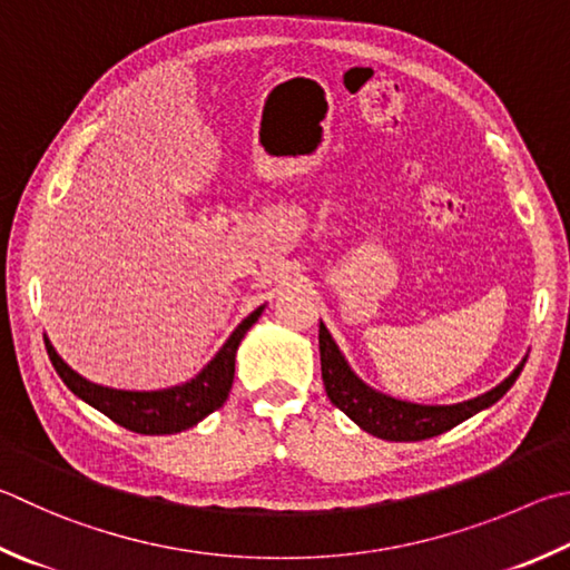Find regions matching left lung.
Returning <instances> with one entry per match:
<instances>
[{
	"label": "left lung",
	"instance_id": "left-lung-1",
	"mask_svg": "<svg viewBox=\"0 0 570 570\" xmlns=\"http://www.w3.org/2000/svg\"><path fill=\"white\" fill-rule=\"evenodd\" d=\"M318 351L321 379H324L326 396L331 403L344 411L358 429L386 441H423L439 436L443 431H451L461 421L471 419L473 413L493 406L515 384L525 364L523 358L509 379H503L499 386L481 393V396L449 403V406H426V403L393 399L389 393H381L371 389L366 381H361L338 351L336 341L331 338L324 321L318 324Z\"/></svg>",
	"mask_w": 570,
	"mask_h": 570
}]
</instances>
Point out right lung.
Masks as SVG:
<instances>
[{"mask_svg":"<svg viewBox=\"0 0 570 570\" xmlns=\"http://www.w3.org/2000/svg\"><path fill=\"white\" fill-rule=\"evenodd\" d=\"M262 312L264 306H258L256 312L246 316L232 331L226 344L216 351V356L191 381L159 391H124L91 384V381L79 376L75 368L65 364V358L57 354L47 336L45 346L51 366L57 368L59 379L65 381L75 396L89 403V406H95L124 429L144 433V436H164V433H179L196 426V423L209 416L212 411L219 409L229 399L234 384L236 348H239L244 334L256 324Z\"/></svg>","mask_w":570,"mask_h":570,"instance_id":"add662e5","label":"right lung"}]
</instances>
